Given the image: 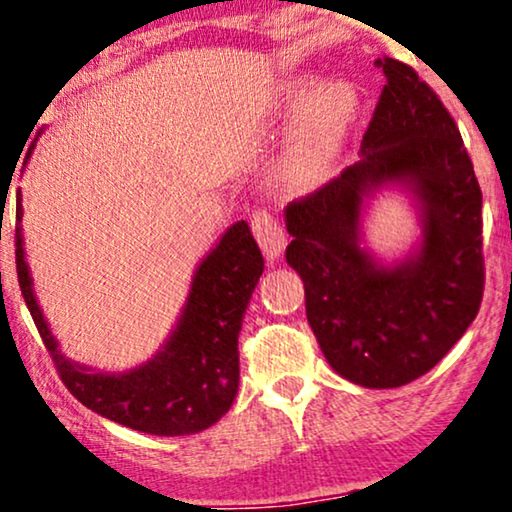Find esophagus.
I'll return each instance as SVG.
<instances>
[{
  "label": "esophagus",
  "instance_id": "1",
  "mask_svg": "<svg viewBox=\"0 0 512 512\" xmlns=\"http://www.w3.org/2000/svg\"><path fill=\"white\" fill-rule=\"evenodd\" d=\"M250 227L252 234L257 238V243H260L262 252L267 255V260H278L285 248V229L283 224L278 222V217L274 213H269V210H255V213H252Z\"/></svg>",
  "mask_w": 512,
  "mask_h": 512
}]
</instances>
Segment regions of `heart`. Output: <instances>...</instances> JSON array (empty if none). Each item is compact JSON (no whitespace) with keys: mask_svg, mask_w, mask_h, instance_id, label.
I'll list each match as a JSON object with an SVG mask.
<instances>
[{"mask_svg":"<svg viewBox=\"0 0 512 512\" xmlns=\"http://www.w3.org/2000/svg\"><path fill=\"white\" fill-rule=\"evenodd\" d=\"M281 102L288 109L302 107L290 140L292 168L306 177L325 173L339 159L356 124L358 91L349 81L330 79L309 95L306 84L295 81L283 88Z\"/></svg>","mask_w":512,"mask_h":512,"instance_id":"b5f03b06","label":"heart"}]
</instances>
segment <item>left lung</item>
Returning <instances> with one entry per match:
<instances>
[{
  "mask_svg": "<svg viewBox=\"0 0 512 512\" xmlns=\"http://www.w3.org/2000/svg\"><path fill=\"white\" fill-rule=\"evenodd\" d=\"M377 65L386 86L360 159L288 203L285 260L304 281L306 318L332 370L365 388H398L438 365L478 316L482 192L431 86L395 58ZM381 191H403L422 231L391 263L364 243V215Z\"/></svg>",
  "mask_w": 512,
  "mask_h": 512,
  "instance_id": "left-lung-1",
  "label": "left lung"
}]
</instances>
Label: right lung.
<instances>
[{"label": "right lung", "mask_w": 512, "mask_h": 512, "mask_svg": "<svg viewBox=\"0 0 512 512\" xmlns=\"http://www.w3.org/2000/svg\"><path fill=\"white\" fill-rule=\"evenodd\" d=\"M16 222L20 292L60 379L81 405L133 431L166 438L206 431L229 412L238 393V332L264 271V257L248 222L241 220L224 231L196 267L187 302L166 342L147 363L126 372L93 370L65 356L34 295L20 227V189Z\"/></svg>", "instance_id": "right-lung-1"}]
</instances>
